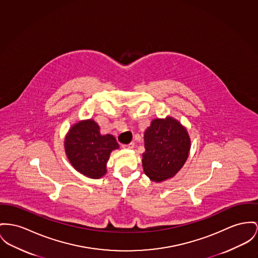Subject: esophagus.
<instances>
[{
    "label": "esophagus",
    "instance_id": "34e87169",
    "mask_svg": "<svg viewBox=\"0 0 258 258\" xmlns=\"http://www.w3.org/2000/svg\"><path fill=\"white\" fill-rule=\"evenodd\" d=\"M134 146H135V144H134V143H130V144H128V145H123L122 147H123V149H127V150H132V149L134 148Z\"/></svg>",
    "mask_w": 258,
    "mask_h": 258
}]
</instances>
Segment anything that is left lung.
<instances>
[{
	"label": "left lung",
	"instance_id": "left-lung-1",
	"mask_svg": "<svg viewBox=\"0 0 258 258\" xmlns=\"http://www.w3.org/2000/svg\"><path fill=\"white\" fill-rule=\"evenodd\" d=\"M145 153L142 164L145 174L160 183L174 177L184 166L190 149L189 133L171 116L155 118L144 133Z\"/></svg>",
	"mask_w": 258,
	"mask_h": 258
}]
</instances>
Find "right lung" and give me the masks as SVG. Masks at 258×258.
Wrapping results in <instances>:
<instances>
[{
	"instance_id": "obj_1",
	"label": "right lung",
	"mask_w": 258,
	"mask_h": 258,
	"mask_svg": "<svg viewBox=\"0 0 258 258\" xmlns=\"http://www.w3.org/2000/svg\"><path fill=\"white\" fill-rule=\"evenodd\" d=\"M119 149L111 134H101L94 119L73 124L64 138V151L76 171L91 179H100L106 173V163L112 151Z\"/></svg>"
}]
</instances>
